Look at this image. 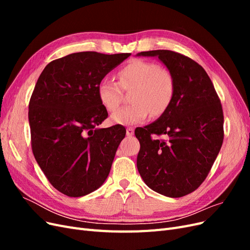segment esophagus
I'll return each instance as SVG.
<instances>
[{
	"instance_id": "1",
	"label": "esophagus",
	"mask_w": 250,
	"mask_h": 250,
	"mask_svg": "<svg viewBox=\"0 0 250 250\" xmlns=\"http://www.w3.org/2000/svg\"><path fill=\"white\" fill-rule=\"evenodd\" d=\"M134 133V129L132 127H128L126 129V134L128 135V137H131V135H133Z\"/></svg>"
}]
</instances>
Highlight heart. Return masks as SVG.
<instances>
[{"mask_svg": "<svg viewBox=\"0 0 250 250\" xmlns=\"http://www.w3.org/2000/svg\"><path fill=\"white\" fill-rule=\"evenodd\" d=\"M118 81L102 79L97 87L98 97L108 111H115L123 99V89L130 90L129 105L111 115L113 123L133 125L151 116L158 117L168 109L175 94L172 73L152 62L137 59L123 66Z\"/></svg>", "mask_w": 250, "mask_h": 250, "instance_id": "1", "label": "heart"}]
</instances>
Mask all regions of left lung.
Returning a JSON list of instances; mask_svg holds the SVG:
<instances>
[{"label": "left lung", "instance_id": "1", "mask_svg": "<svg viewBox=\"0 0 250 250\" xmlns=\"http://www.w3.org/2000/svg\"><path fill=\"white\" fill-rule=\"evenodd\" d=\"M138 55L158 57L173 75L175 94L160 119L135 129L141 144L137 167L153 191L183 197L200 187L221 149L222 105L207 72L190 57L170 50ZM163 134L167 141L152 138Z\"/></svg>", "mask_w": 250, "mask_h": 250}]
</instances>
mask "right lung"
Wrapping results in <instances>:
<instances>
[{"instance_id": "add662e5", "label": "right lung", "mask_w": 250, "mask_h": 250, "mask_svg": "<svg viewBox=\"0 0 250 250\" xmlns=\"http://www.w3.org/2000/svg\"><path fill=\"white\" fill-rule=\"evenodd\" d=\"M130 55L73 53L47 64L36 82L28 112L32 152L50 184L69 197L94 192L108 176L126 129H97L108 116L97 87Z\"/></svg>"}]
</instances>
